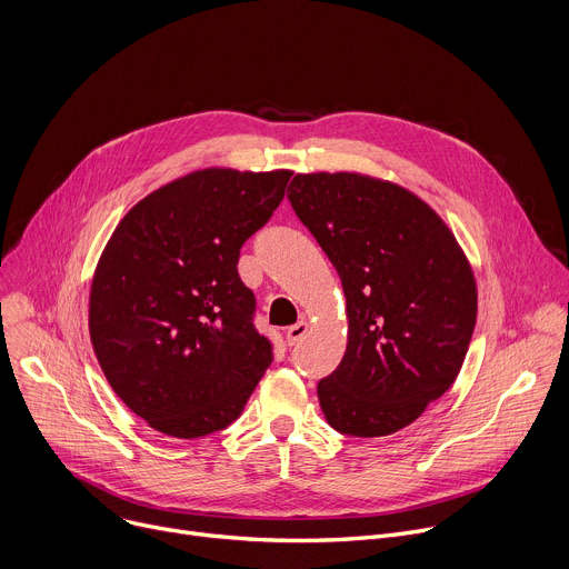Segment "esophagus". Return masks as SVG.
I'll use <instances>...</instances> for the list:
<instances>
[{"label":"esophagus","instance_id":"34e87169","mask_svg":"<svg viewBox=\"0 0 569 569\" xmlns=\"http://www.w3.org/2000/svg\"><path fill=\"white\" fill-rule=\"evenodd\" d=\"M308 331H310V323L308 321H297L295 327H290L288 331H286V340H288V345H297V342H301L306 336H308Z\"/></svg>","mask_w":569,"mask_h":569}]
</instances>
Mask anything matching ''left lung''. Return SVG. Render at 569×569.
<instances>
[{
	"instance_id": "1",
	"label": "left lung",
	"mask_w": 569,
	"mask_h": 569,
	"mask_svg": "<svg viewBox=\"0 0 569 569\" xmlns=\"http://www.w3.org/2000/svg\"><path fill=\"white\" fill-rule=\"evenodd\" d=\"M288 191L347 299V351L317 385L321 412L342 435H393L459 376L477 319L472 268L441 216L400 184L321 171L297 173Z\"/></svg>"
}]
</instances>
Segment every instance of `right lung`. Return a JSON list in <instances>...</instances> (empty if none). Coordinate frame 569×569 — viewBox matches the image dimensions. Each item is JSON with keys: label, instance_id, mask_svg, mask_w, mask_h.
Here are the masks:
<instances>
[{"label": "right lung", "instance_id": "add662e5", "mask_svg": "<svg viewBox=\"0 0 569 569\" xmlns=\"http://www.w3.org/2000/svg\"><path fill=\"white\" fill-rule=\"evenodd\" d=\"M292 171H191L117 224L90 288L97 360L152 430L198 439L227 428L272 362L238 254L286 193Z\"/></svg>", "mask_w": 569, "mask_h": 569}]
</instances>
